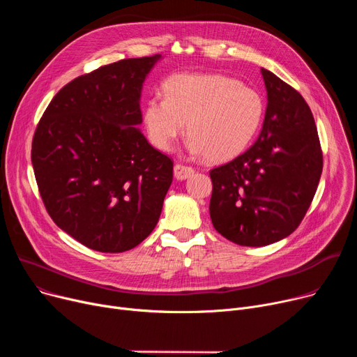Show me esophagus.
Wrapping results in <instances>:
<instances>
[{
    "instance_id": "esophagus-1",
    "label": "esophagus",
    "mask_w": 357,
    "mask_h": 357,
    "mask_svg": "<svg viewBox=\"0 0 357 357\" xmlns=\"http://www.w3.org/2000/svg\"><path fill=\"white\" fill-rule=\"evenodd\" d=\"M174 174H175L176 179L183 181L186 178H190L191 175H194V167L182 165V163H176L174 167Z\"/></svg>"
}]
</instances>
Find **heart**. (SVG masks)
<instances>
[{
  "label": "heart",
  "mask_w": 357,
  "mask_h": 357,
  "mask_svg": "<svg viewBox=\"0 0 357 357\" xmlns=\"http://www.w3.org/2000/svg\"><path fill=\"white\" fill-rule=\"evenodd\" d=\"M165 98H149L143 108L147 137L159 150H171L183 133L190 150L226 162L245 150L264 119L260 93L218 73H178L163 84Z\"/></svg>",
  "instance_id": "1"
}]
</instances>
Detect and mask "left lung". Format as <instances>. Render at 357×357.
<instances>
[{
	"label": "left lung",
	"instance_id": "8db88e82",
	"mask_svg": "<svg viewBox=\"0 0 357 357\" xmlns=\"http://www.w3.org/2000/svg\"><path fill=\"white\" fill-rule=\"evenodd\" d=\"M268 91L264 127L245 153L210 171L214 229L240 246L288 237L305 217L323 172L312 112L301 93L261 68Z\"/></svg>",
	"mask_w": 357,
	"mask_h": 357
}]
</instances>
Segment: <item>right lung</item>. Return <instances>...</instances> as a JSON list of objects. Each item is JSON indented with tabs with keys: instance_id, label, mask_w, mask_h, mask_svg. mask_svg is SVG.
I'll return each mask as SVG.
<instances>
[{
	"instance_id": "obj_1",
	"label": "right lung",
	"mask_w": 357,
	"mask_h": 357,
	"mask_svg": "<svg viewBox=\"0 0 357 357\" xmlns=\"http://www.w3.org/2000/svg\"><path fill=\"white\" fill-rule=\"evenodd\" d=\"M160 54L81 75L50 101L36 127L31 163L46 211L84 246L136 248L153 231L174 162L142 131V86Z\"/></svg>"
}]
</instances>
